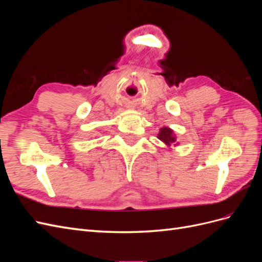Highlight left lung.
I'll use <instances>...</instances> for the list:
<instances>
[{
    "label": "left lung",
    "instance_id": "obj_1",
    "mask_svg": "<svg viewBox=\"0 0 262 262\" xmlns=\"http://www.w3.org/2000/svg\"><path fill=\"white\" fill-rule=\"evenodd\" d=\"M157 138L168 146H170L171 144H173L176 142V137H175V134H173V131L171 129L167 128V126H164V128H162L160 130V133H158Z\"/></svg>",
    "mask_w": 262,
    "mask_h": 262
}]
</instances>
